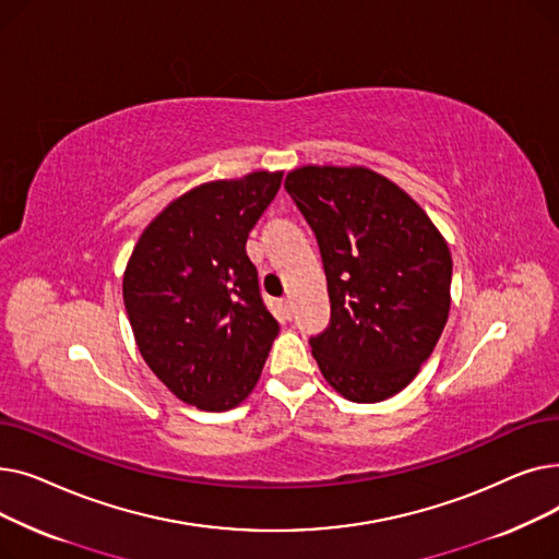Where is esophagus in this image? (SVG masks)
<instances>
[{"label": "esophagus", "instance_id": "34e87169", "mask_svg": "<svg viewBox=\"0 0 559 559\" xmlns=\"http://www.w3.org/2000/svg\"><path fill=\"white\" fill-rule=\"evenodd\" d=\"M281 308H283V312H285V317H287V319H289L292 314H295V304H292V299H289V297L281 301Z\"/></svg>", "mask_w": 559, "mask_h": 559}]
</instances>
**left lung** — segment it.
I'll list each match as a JSON object with an SVG mask.
<instances>
[{"instance_id": "left-lung-1", "label": "left lung", "mask_w": 559, "mask_h": 559, "mask_svg": "<svg viewBox=\"0 0 559 559\" xmlns=\"http://www.w3.org/2000/svg\"><path fill=\"white\" fill-rule=\"evenodd\" d=\"M317 235L331 326L310 340L326 383L354 403L413 383L451 310L453 260L421 205L362 165H304L285 179Z\"/></svg>"}]
</instances>
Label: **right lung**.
<instances>
[{"instance_id":"obj_1","label":"right lung","mask_w":559,"mask_h":559,"mask_svg":"<svg viewBox=\"0 0 559 559\" xmlns=\"http://www.w3.org/2000/svg\"><path fill=\"white\" fill-rule=\"evenodd\" d=\"M281 181L283 171L260 169L188 190L142 230L127 262L122 295L140 356L205 413L253 392L281 331L245 249Z\"/></svg>"}]
</instances>
